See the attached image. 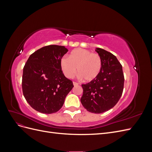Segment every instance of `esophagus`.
I'll return each mask as SVG.
<instances>
[{"instance_id":"1","label":"esophagus","mask_w":152,"mask_h":152,"mask_svg":"<svg viewBox=\"0 0 152 152\" xmlns=\"http://www.w3.org/2000/svg\"><path fill=\"white\" fill-rule=\"evenodd\" d=\"M73 86H77L79 85V84H78L77 82H73Z\"/></svg>"}]
</instances>
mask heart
Masks as SVG:
<instances>
[{"mask_svg": "<svg viewBox=\"0 0 152 152\" xmlns=\"http://www.w3.org/2000/svg\"><path fill=\"white\" fill-rule=\"evenodd\" d=\"M61 70L65 75L71 79L77 72L80 79L91 82L99 75L102 68V59L97 53L89 50L77 49L69 55V58L63 57L60 61Z\"/></svg>", "mask_w": 152, "mask_h": 152, "instance_id": "1", "label": "heart"}]
</instances>
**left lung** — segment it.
<instances>
[{
    "instance_id": "left-lung-1",
    "label": "left lung",
    "mask_w": 152,
    "mask_h": 152,
    "mask_svg": "<svg viewBox=\"0 0 152 152\" xmlns=\"http://www.w3.org/2000/svg\"><path fill=\"white\" fill-rule=\"evenodd\" d=\"M96 51L102 58V68L96 79L82 84L80 102L87 111L102 113L112 108L122 94L124 77L122 66L115 56L101 48Z\"/></svg>"
}]
</instances>
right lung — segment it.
I'll list each match as a JSON object with an SVG mask.
<instances>
[{
  "instance_id": "add662e5",
  "label": "right lung",
  "mask_w": 152,
  "mask_h": 152,
  "mask_svg": "<svg viewBox=\"0 0 152 152\" xmlns=\"http://www.w3.org/2000/svg\"><path fill=\"white\" fill-rule=\"evenodd\" d=\"M68 51L62 45H47L31 54L25 63L23 93L26 102L37 112H57L72 89L73 82L64 75L60 65L61 59Z\"/></svg>"
}]
</instances>
